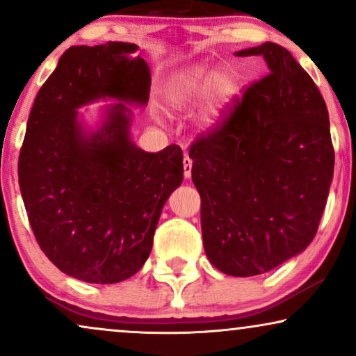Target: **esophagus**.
Instances as JSON below:
<instances>
[{"instance_id": "1", "label": "esophagus", "mask_w": 356, "mask_h": 356, "mask_svg": "<svg viewBox=\"0 0 356 356\" xmlns=\"http://www.w3.org/2000/svg\"><path fill=\"white\" fill-rule=\"evenodd\" d=\"M191 166H193V160L185 153V158H183V175H185V178L191 177Z\"/></svg>"}]
</instances>
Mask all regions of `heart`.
<instances>
[{
	"instance_id": "obj_1",
	"label": "heart",
	"mask_w": 356,
	"mask_h": 356,
	"mask_svg": "<svg viewBox=\"0 0 356 356\" xmlns=\"http://www.w3.org/2000/svg\"><path fill=\"white\" fill-rule=\"evenodd\" d=\"M238 90V81L227 67L214 71L209 64H193L179 69L163 87L165 104L170 111H181L200 104V124L213 127L229 107Z\"/></svg>"
}]
</instances>
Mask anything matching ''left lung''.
I'll return each instance as SVG.
<instances>
[{
	"label": "left lung",
	"instance_id": "1",
	"mask_svg": "<svg viewBox=\"0 0 356 356\" xmlns=\"http://www.w3.org/2000/svg\"><path fill=\"white\" fill-rule=\"evenodd\" d=\"M236 54L262 56L269 74L198 135L190 158L206 256L225 274L249 277L312 243L335 152L325 100L291 52L264 42Z\"/></svg>",
	"mask_w": 356,
	"mask_h": 356
}]
</instances>
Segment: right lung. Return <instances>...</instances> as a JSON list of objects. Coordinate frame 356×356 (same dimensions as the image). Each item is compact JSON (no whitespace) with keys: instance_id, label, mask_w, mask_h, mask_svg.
<instances>
[{"instance_id":"obj_1","label":"right lung","mask_w":356,"mask_h":356,"mask_svg":"<svg viewBox=\"0 0 356 356\" xmlns=\"http://www.w3.org/2000/svg\"><path fill=\"white\" fill-rule=\"evenodd\" d=\"M150 69L130 42L72 46L39 89L17 161L21 195L39 248L64 274L115 284L150 256L163 204L183 181V152L148 153L130 138L131 112L145 105ZM115 98L97 132L76 108Z\"/></svg>"}]
</instances>
